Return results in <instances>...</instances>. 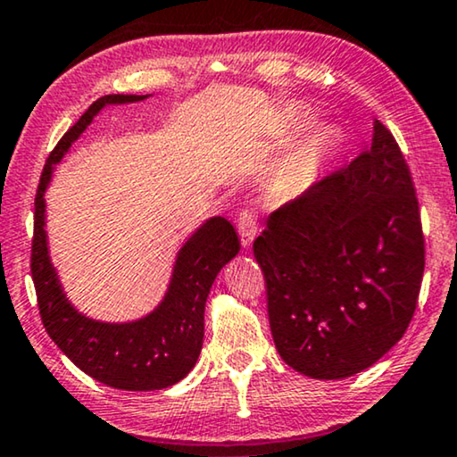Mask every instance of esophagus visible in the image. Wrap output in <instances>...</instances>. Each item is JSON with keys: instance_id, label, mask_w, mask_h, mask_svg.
Here are the masks:
<instances>
[{"instance_id": "34e87169", "label": "esophagus", "mask_w": 457, "mask_h": 457, "mask_svg": "<svg viewBox=\"0 0 457 457\" xmlns=\"http://www.w3.org/2000/svg\"><path fill=\"white\" fill-rule=\"evenodd\" d=\"M237 227H239V237H241L243 247H251V243H253L255 235H257L255 212H251V210H243V212L239 214V222H237Z\"/></svg>"}]
</instances>
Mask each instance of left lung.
<instances>
[{"mask_svg": "<svg viewBox=\"0 0 457 457\" xmlns=\"http://www.w3.org/2000/svg\"><path fill=\"white\" fill-rule=\"evenodd\" d=\"M253 253L278 354L311 379L365 371L404 336L425 272L408 164L381 121L371 148L270 214Z\"/></svg>", "mask_w": 457, "mask_h": 457, "instance_id": "obj_1", "label": "left lung"}]
</instances>
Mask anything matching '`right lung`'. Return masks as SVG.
I'll return each instance as SVG.
<instances>
[{"label": "right lung", "mask_w": 457, "mask_h": 457, "mask_svg": "<svg viewBox=\"0 0 457 457\" xmlns=\"http://www.w3.org/2000/svg\"><path fill=\"white\" fill-rule=\"evenodd\" d=\"M152 95H107L92 103L45 164L35 200L32 280L43 326L62 353L92 379L125 392H154L179 383L200 359L204 311L216 276L241 243L224 216L206 218L177 251L169 287L150 313L129 321H103L74 307L53 266L47 239V194L55 167L95 117L107 107L146 101Z\"/></svg>", "instance_id": "1"}]
</instances>
